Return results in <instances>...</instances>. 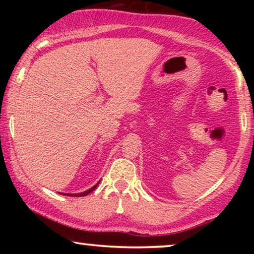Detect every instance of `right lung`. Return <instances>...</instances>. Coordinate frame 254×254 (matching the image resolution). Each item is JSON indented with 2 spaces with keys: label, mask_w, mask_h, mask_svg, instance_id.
<instances>
[{
  "label": "right lung",
  "mask_w": 254,
  "mask_h": 254,
  "mask_svg": "<svg viewBox=\"0 0 254 254\" xmlns=\"http://www.w3.org/2000/svg\"><path fill=\"white\" fill-rule=\"evenodd\" d=\"M99 183H100V180H99L98 183L96 184L95 186H92L91 189H89L88 190H84V192H82V193H76V194H67V193H64V195H69V196H85V195H88L89 193H91L92 190H96V187L98 186V184H99ZM60 194H62V193H60Z\"/></svg>",
  "instance_id": "right-lung-1"
}]
</instances>
